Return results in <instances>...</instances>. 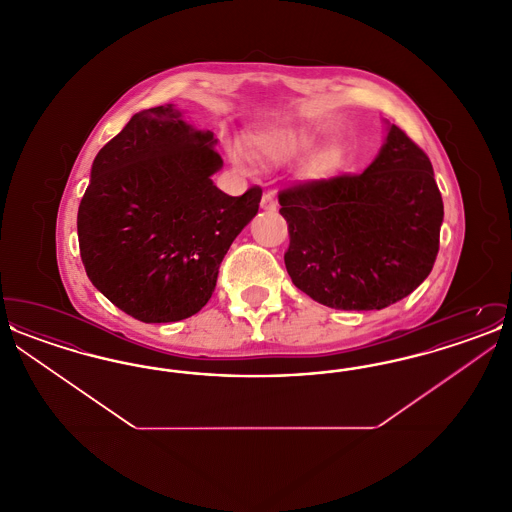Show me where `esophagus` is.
Listing matches in <instances>:
<instances>
[{
  "label": "esophagus",
  "instance_id": "esophagus-1",
  "mask_svg": "<svg viewBox=\"0 0 512 512\" xmlns=\"http://www.w3.org/2000/svg\"><path fill=\"white\" fill-rule=\"evenodd\" d=\"M261 207L265 209V211H276V207H278V203H276V197L274 194L263 195V199H261Z\"/></svg>",
  "mask_w": 512,
  "mask_h": 512
}]
</instances>
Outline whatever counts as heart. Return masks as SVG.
Masks as SVG:
<instances>
[{
  "instance_id": "b5f03b06",
  "label": "heart",
  "mask_w": 512,
  "mask_h": 512,
  "mask_svg": "<svg viewBox=\"0 0 512 512\" xmlns=\"http://www.w3.org/2000/svg\"><path fill=\"white\" fill-rule=\"evenodd\" d=\"M309 146L307 138H301V136H292V134H265L259 138V149L261 153L268 157V159H274V161H284L288 157H292L295 153H299L301 149ZM232 157L238 161V163H245V153L242 151V147H232ZM334 167V157L332 155H320L315 165H313V172L315 174H324V172L330 171Z\"/></svg>"
}]
</instances>
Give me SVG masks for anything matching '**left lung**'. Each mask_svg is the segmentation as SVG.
Returning a JSON list of instances; mask_svg holds the SVG:
<instances>
[{
    "label": "left lung",
    "instance_id": "obj_1",
    "mask_svg": "<svg viewBox=\"0 0 512 512\" xmlns=\"http://www.w3.org/2000/svg\"><path fill=\"white\" fill-rule=\"evenodd\" d=\"M295 288L341 311L384 309L413 293L439 251L443 201L428 155L395 124L361 174L280 190Z\"/></svg>",
    "mask_w": 512,
    "mask_h": 512
}]
</instances>
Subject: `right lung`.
<instances>
[{
  "mask_svg": "<svg viewBox=\"0 0 512 512\" xmlns=\"http://www.w3.org/2000/svg\"><path fill=\"white\" fill-rule=\"evenodd\" d=\"M213 132L172 103L136 113L99 149L78 207L80 257L92 284L142 322L205 307L226 251L259 211L263 190L220 192Z\"/></svg>",
  "mask_w": 512,
  "mask_h": 512,
  "instance_id": "obj_1",
  "label": "right lung"
}]
</instances>
